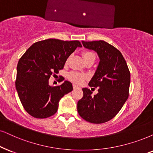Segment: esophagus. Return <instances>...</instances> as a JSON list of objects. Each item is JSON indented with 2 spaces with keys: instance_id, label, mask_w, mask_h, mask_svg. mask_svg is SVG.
I'll return each mask as SVG.
<instances>
[{
  "instance_id": "esophagus-1",
  "label": "esophagus",
  "mask_w": 153,
  "mask_h": 153,
  "mask_svg": "<svg viewBox=\"0 0 153 153\" xmlns=\"http://www.w3.org/2000/svg\"><path fill=\"white\" fill-rule=\"evenodd\" d=\"M73 88H74V89H77V88H79V87L76 86V85H73Z\"/></svg>"
}]
</instances>
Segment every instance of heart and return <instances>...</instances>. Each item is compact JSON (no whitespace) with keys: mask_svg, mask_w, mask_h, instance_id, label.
<instances>
[{"mask_svg":"<svg viewBox=\"0 0 153 153\" xmlns=\"http://www.w3.org/2000/svg\"><path fill=\"white\" fill-rule=\"evenodd\" d=\"M82 56L83 59H84L85 62L90 61V60L94 61V59H95V55H94V53L92 51L83 52ZM86 78V75L80 73L72 72L68 75V78L70 79L71 81H73V82L76 83V84H81V83H82V82Z\"/></svg>","mask_w":153,"mask_h":153,"instance_id":"1","label":"heart"}]
</instances>
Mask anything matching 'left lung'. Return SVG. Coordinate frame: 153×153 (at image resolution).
<instances>
[{
    "label": "left lung",
    "mask_w": 153,
    "mask_h": 153,
    "mask_svg": "<svg viewBox=\"0 0 153 153\" xmlns=\"http://www.w3.org/2000/svg\"><path fill=\"white\" fill-rule=\"evenodd\" d=\"M82 44L99 57V64L88 84L99 89L98 93L92 96L90 90L82 88L78 112L88 122L105 123L117 114L128 99L130 72L122 54L114 46L102 40L82 41Z\"/></svg>",
    "instance_id": "8db88e82"
}]
</instances>
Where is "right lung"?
Masks as SVG:
<instances>
[{
    "label": "right lung",
    "instance_id": "add662e5",
    "mask_svg": "<svg viewBox=\"0 0 153 153\" xmlns=\"http://www.w3.org/2000/svg\"><path fill=\"white\" fill-rule=\"evenodd\" d=\"M78 47H82L79 41L49 39L32 44L19 60L15 87L23 107L31 116L44 119L53 115L60 100L73 90L69 81L53 87L49 80L63 68Z\"/></svg>",
    "mask_w": 153,
    "mask_h": 153
}]
</instances>
